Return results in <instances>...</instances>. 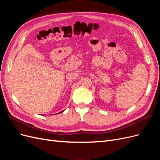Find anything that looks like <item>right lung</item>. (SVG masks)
<instances>
[{
	"instance_id": "add662e5",
	"label": "right lung",
	"mask_w": 160,
	"mask_h": 160,
	"mask_svg": "<svg viewBox=\"0 0 160 160\" xmlns=\"http://www.w3.org/2000/svg\"><path fill=\"white\" fill-rule=\"evenodd\" d=\"M61 112H62V111H61ZM61 112H60V113H61Z\"/></svg>"
}]
</instances>
